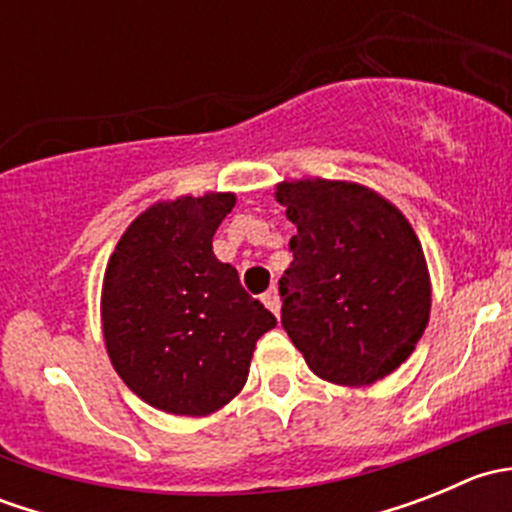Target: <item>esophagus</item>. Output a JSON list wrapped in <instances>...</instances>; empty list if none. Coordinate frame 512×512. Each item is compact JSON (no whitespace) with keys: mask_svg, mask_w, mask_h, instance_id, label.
I'll return each instance as SVG.
<instances>
[{"mask_svg":"<svg viewBox=\"0 0 512 512\" xmlns=\"http://www.w3.org/2000/svg\"><path fill=\"white\" fill-rule=\"evenodd\" d=\"M262 302H265V307L270 309V312L275 314V317H277V314H280V307H282V304H280V294H277V289H275V287L267 289V292L262 294Z\"/></svg>","mask_w":512,"mask_h":512,"instance_id":"34e87169","label":"esophagus"}]
</instances>
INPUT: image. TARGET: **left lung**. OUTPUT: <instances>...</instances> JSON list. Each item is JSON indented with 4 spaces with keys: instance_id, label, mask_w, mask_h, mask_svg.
I'll use <instances>...</instances> for the list:
<instances>
[{
    "instance_id": "8db88e82",
    "label": "left lung",
    "mask_w": 512,
    "mask_h": 512,
    "mask_svg": "<svg viewBox=\"0 0 512 512\" xmlns=\"http://www.w3.org/2000/svg\"><path fill=\"white\" fill-rule=\"evenodd\" d=\"M297 225L280 280L282 327L324 381L369 386L414 354L431 314V277L414 227L352 180L277 183Z\"/></svg>"
}]
</instances>
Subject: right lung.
<instances>
[{
	"label": "right lung",
	"instance_id": "add662e5",
	"mask_svg": "<svg viewBox=\"0 0 512 512\" xmlns=\"http://www.w3.org/2000/svg\"><path fill=\"white\" fill-rule=\"evenodd\" d=\"M235 193L180 195L143 210L111 252L101 287L108 359L153 409L208 416L250 374L257 339L277 324L213 252Z\"/></svg>",
	"mask_w": 512,
	"mask_h": 512
}]
</instances>
